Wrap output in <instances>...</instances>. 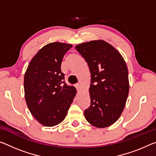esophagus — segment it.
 Segmentation results:
<instances>
[{
    "mask_svg": "<svg viewBox=\"0 0 156 156\" xmlns=\"http://www.w3.org/2000/svg\"><path fill=\"white\" fill-rule=\"evenodd\" d=\"M76 90H79L80 89V84H79V83H77V84H76Z\"/></svg>",
    "mask_w": 156,
    "mask_h": 156,
    "instance_id": "1",
    "label": "esophagus"
}]
</instances>
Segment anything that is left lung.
<instances>
[{
    "mask_svg": "<svg viewBox=\"0 0 156 156\" xmlns=\"http://www.w3.org/2000/svg\"><path fill=\"white\" fill-rule=\"evenodd\" d=\"M90 69V105L84 110L88 123L97 128L114 124L123 111L129 93L128 71L121 54L104 40L76 45Z\"/></svg>",
    "mask_w": 156,
    "mask_h": 156,
    "instance_id": "1",
    "label": "left lung"
}]
</instances>
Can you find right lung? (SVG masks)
Instances as JSON below:
<instances>
[{
  "label": "right lung",
  "mask_w": 156,
  "mask_h": 156,
  "mask_svg": "<svg viewBox=\"0 0 156 156\" xmlns=\"http://www.w3.org/2000/svg\"><path fill=\"white\" fill-rule=\"evenodd\" d=\"M73 45L51 42L31 60L24 75V93L31 114L42 125L52 127L66 118L76 88L65 82L61 73L64 55Z\"/></svg>",
  "instance_id": "1"
}]
</instances>
